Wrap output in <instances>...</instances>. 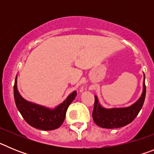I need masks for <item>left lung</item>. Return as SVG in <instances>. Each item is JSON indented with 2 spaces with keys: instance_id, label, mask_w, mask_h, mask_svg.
Here are the masks:
<instances>
[{
  "instance_id": "8db88e82",
  "label": "left lung",
  "mask_w": 154,
  "mask_h": 154,
  "mask_svg": "<svg viewBox=\"0 0 154 154\" xmlns=\"http://www.w3.org/2000/svg\"><path fill=\"white\" fill-rule=\"evenodd\" d=\"M144 75V74H143ZM145 75H144L143 92L141 96L136 103L130 106L123 108L106 109L102 106L95 96V103L92 112V119L97 126L102 128L115 129L126 126L137 117L143 105L146 96V85H145Z\"/></svg>"
}]
</instances>
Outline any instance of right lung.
Masks as SVG:
<instances>
[{"instance_id": "right-lung-1", "label": "right lung", "mask_w": 154, "mask_h": 154, "mask_svg": "<svg viewBox=\"0 0 154 154\" xmlns=\"http://www.w3.org/2000/svg\"><path fill=\"white\" fill-rule=\"evenodd\" d=\"M76 95V92L74 91L58 106L55 109H49L24 99L17 90V76L14 85V101L22 117L30 126L42 130H55L61 126L65 120L68 107L74 100Z\"/></svg>"}]
</instances>
